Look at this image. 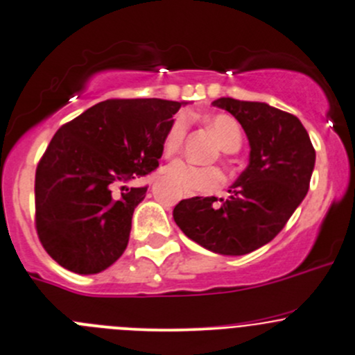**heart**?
I'll list each match as a JSON object with an SVG mask.
<instances>
[{
	"label": "heart",
	"instance_id": "heart-1",
	"mask_svg": "<svg viewBox=\"0 0 355 355\" xmlns=\"http://www.w3.org/2000/svg\"><path fill=\"white\" fill-rule=\"evenodd\" d=\"M208 125L215 132L225 152L232 154V152L239 150L240 144H242V132H240V125L235 118L215 115L209 118ZM186 132H188V120L186 116H178L164 137V155L171 157L181 150ZM164 176L171 184L186 193H209L215 191L222 184V173L216 167H196L184 161L169 164L164 169Z\"/></svg>",
	"mask_w": 355,
	"mask_h": 355
}]
</instances>
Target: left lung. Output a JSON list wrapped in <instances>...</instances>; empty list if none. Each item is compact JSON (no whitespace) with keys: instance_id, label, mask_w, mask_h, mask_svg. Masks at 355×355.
I'll list each match as a JSON object with an SVG mask.
<instances>
[{"instance_id":"left-lung-1","label":"left lung","mask_w":355,"mask_h":355,"mask_svg":"<svg viewBox=\"0 0 355 355\" xmlns=\"http://www.w3.org/2000/svg\"><path fill=\"white\" fill-rule=\"evenodd\" d=\"M237 118L249 140V166L227 200L194 196L173 216L186 237L220 255H243L284 228L310 188L315 148L303 123L268 103L220 98L211 103Z\"/></svg>"}]
</instances>
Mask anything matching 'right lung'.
<instances>
[{"label":"right lung","mask_w":355,"mask_h":355,"mask_svg":"<svg viewBox=\"0 0 355 355\" xmlns=\"http://www.w3.org/2000/svg\"><path fill=\"white\" fill-rule=\"evenodd\" d=\"M184 105L106 100L55 132L35 173V225L57 264L96 274L120 259L147 186H116L159 167L164 137Z\"/></svg>","instance_id":"1"}]
</instances>
